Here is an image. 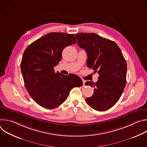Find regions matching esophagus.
Masks as SVG:
<instances>
[{
  "label": "esophagus",
  "mask_w": 147,
  "mask_h": 147,
  "mask_svg": "<svg viewBox=\"0 0 147 147\" xmlns=\"http://www.w3.org/2000/svg\"><path fill=\"white\" fill-rule=\"evenodd\" d=\"M85 83H86V81H83V86H85Z\"/></svg>",
  "instance_id": "obj_1"
}]
</instances>
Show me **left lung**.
Returning a JSON list of instances; mask_svg holds the SVG:
<instances>
[{"label":"left lung","instance_id":"left-lung-1","mask_svg":"<svg viewBox=\"0 0 147 147\" xmlns=\"http://www.w3.org/2000/svg\"><path fill=\"white\" fill-rule=\"evenodd\" d=\"M75 36L78 45L87 52L88 67L99 74L97 82L86 83L94 88V94L86 102L96 111L108 110L116 103L124 91L126 61L114 41L95 33H78Z\"/></svg>","mask_w":147,"mask_h":147}]
</instances>
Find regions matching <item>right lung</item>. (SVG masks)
Wrapping results in <instances>:
<instances>
[{"label": "right lung", "mask_w": 147, "mask_h": 147, "mask_svg": "<svg viewBox=\"0 0 147 147\" xmlns=\"http://www.w3.org/2000/svg\"><path fill=\"white\" fill-rule=\"evenodd\" d=\"M76 42L73 34L50 32L26 49L21 70L28 92L40 107L55 108L66 100L71 89L82 86L77 75H63L53 69L61 60L63 49Z\"/></svg>", "instance_id": "add662e5"}]
</instances>
